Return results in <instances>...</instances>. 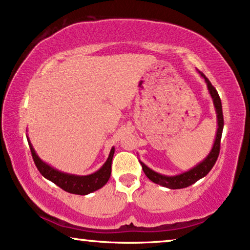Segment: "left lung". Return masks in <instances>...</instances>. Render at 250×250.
<instances>
[{
    "label": "left lung",
    "instance_id": "obj_1",
    "mask_svg": "<svg viewBox=\"0 0 250 250\" xmlns=\"http://www.w3.org/2000/svg\"><path fill=\"white\" fill-rule=\"evenodd\" d=\"M200 74V76L204 78L205 82L207 84L208 92H209L211 99H213V104L215 107V112H216L217 117V131H216V136H215V141L213 145V148L208 153L206 158H205L203 162L197 164L196 166L192 167V168L187 170V172L181 173L179 175H163V174H159L149 168L146 164H143L141 160H140V164L142 165V169L146 177L150 181H152L153 183L159 184V186H163L165 188H168V189H183V188L190 187L191 184L196 183L198 180L203 179L204 176H206L208 173L210 172V169L213 168V166L216 163L218 153H220V146H221V138H222V132H223V126H224V119H223V111H222V102L220 99V95H218L216 88H215L209 80L205 76V75L201 73V71H198Z\"/></svg>",
    "mask_w": 250,
    "mask_h": 250
}]
</instances>
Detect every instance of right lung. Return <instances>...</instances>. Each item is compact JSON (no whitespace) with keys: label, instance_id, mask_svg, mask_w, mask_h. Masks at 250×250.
Here are the masks:
<instances>
[{"label":"right lung","instance_id":"1","mask_svg":"<svg viewBox=\"0 0 250 250\" xmlns=\"http://www.w3.org/2000/svg\"><path fill=\"white\" fill-rule=\"evenodd\" d=\"M27 141H28L30 151H32L34 163H35L40 173L42 174L45 179L51 181V182H53L54 184H57L58 187L61 188V189L64 191H67V192L85 196V194H88L101 189V188L108 182L109 177H110L111 162L115 153L114 146H112L110 150L108 159L105 160V163L102 165L100 169L90 174V175H75V174L60 172V170L56 169L54 167L50 166L49 164L44 163L43 160L37 156V153L35 150H34L28 138H27Z\"/></svg>","mask_w":250,"mask_h":250}]
</instances>
